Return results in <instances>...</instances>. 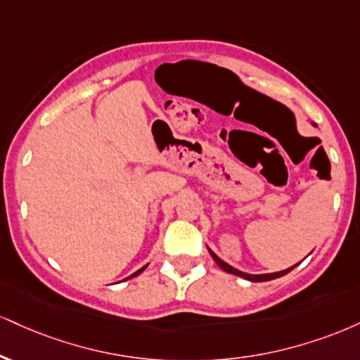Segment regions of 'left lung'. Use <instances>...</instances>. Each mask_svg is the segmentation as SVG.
Returning a JSON list of instances; mask_svg holds the SVG:
<instances>
[{
    "instance_id": "1",
    "label": "left lung",
    "mask_w": 360,
    "mask_h": 360,
    "mask_svg": "<svg viewBox=\"0 0 360 360\" xmlns=\"http://www.w3.org/2000/svg\"><path fill=\"white\" fill-rule=\"evenodd\" d=\"M315 125V124H314ZM210 253H211V257H213V259L216 263H218V266L221 268V270H224V271H228V274H233V275H236V276H241V278H245V280H250V281H268V280H274V278H278V276H283V275H287L288 271H292L293 268H295L297 265H293V266H290V268H287V270H281V271H275V274H263V275H250V274H245V271H240V270H236V268H233L231 265H228L226 262H223L221 258L218 257V255L216 253H213V251L210 250Z\"/></svg>"
}]
</instances>
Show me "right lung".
I'll return each instance as SVG.
<instances>
[{"label":"right lung","mask_w":360,"mask_h":360,"mask_svg":"<svg viewBox=\"0 0 360 360\" xmlns=\"http://www.w3.org/2000/svg\"><path fill=\"white\" fill-rule=\"evenodd\" d=\"M146 268H147V265H146V266H142V268H141V270H137V271H136V274H132L131 276H127V278H134V276H137L139 274H142V271H144V270H146Z\"/></svg>","instance_id":"1"}]
</instances>
